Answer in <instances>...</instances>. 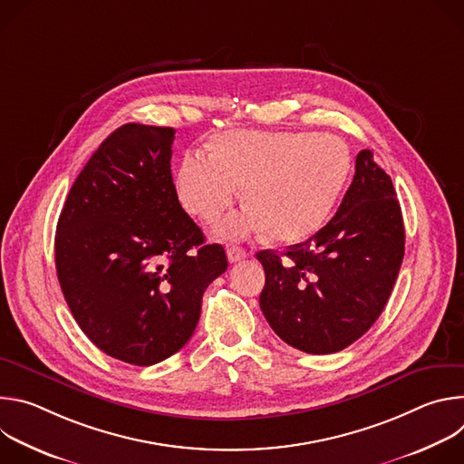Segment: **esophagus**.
Masks as SVG:
<instances>
[{
    "instance_id": "1",
    "label": "esophagus",
    "mask_w": 464,
    "mask_h": 464,
    "mask_svg": "<svg viewBox=\"0 0 464 464\" xmlns=\"http://www.w3.org/2000/svg\"><path fill=\"white\" fill-rule=\"evenodd\" d=\"M247 256V251L244 249V247H240V246H229L227 247V258H229V262H238V260H242V258H246Z\"/></svg>"
}]
</instances>
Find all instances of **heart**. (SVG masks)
<instances>
[{
	"label": "heart",
	"instance_id": "heart-1",
	"mask_svg": "<svg viewBox=\"0 0 464 464\" xmlns=\"http://www.w3.org/2000/svg\"><path fill=\"white\" fill-rule=\"evenodd\" d=\"M349 167L347 145L326 131L233 130L215 140L211 152L183 154L174 172V190L188 215L213 222L244 185L251 206L226 217L217 233L242 238L268 229L274 238L294 242L326 220Z\"/></svg>",
	"mask_w": 464,
	"mask_h": 464
}]
</instances>
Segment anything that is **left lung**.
<instances>
[{
  "mask_svg": "<svg viewBox=\"0 0 464 464\" xmlns=\"http://www.w3.org/2000/svg\"><path fill=\"white\" fill-rule=\"evenodd\" d=\"M404 222L391 178L371 150L356 156L343 200L306 242L256 253L266 285L260 310L276 334L308 354H333L382 314L404 258Z\"/></svg>",
  "mask_w": 464,
  "mask_h": 464,
  "instance_id": "left-lung-1",
  "label": "left lung"
}]
</instances>
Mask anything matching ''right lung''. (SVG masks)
<instances>
[{
  "label": "right lung",
  "mask_w": 464,
  "mask_h": 464,
  "mask_svg": "<svg viewBox=\"0 0 464 464\" xmlns=\"http://www.w3.org/2000/svg\"><path fill=\"white\" fill-rule=\"evenodd\" d=\"M174 128L128 122L75 179L54 235L62 294L108 356L154 365L178 353L200 319L206 288L227 270L220 244L179 206Z\"/></svg>",
  "instance_id": "1"
}]
</instances>
